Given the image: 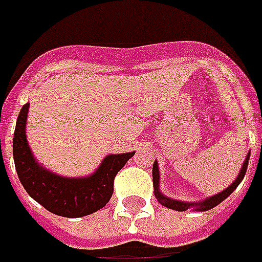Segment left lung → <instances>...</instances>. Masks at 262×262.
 <instances>
[{
  "label": "left lung",
  "mask_w": 262,
  "mask_h": 262,
  "mask_svg": "<svg viewBox=\"0 0 262 262\" xmlns=\"http://www.w3.org/2000/svg\"><path fill=\"white\" fill-rule=\"evenodd\" d=\"M248 159H250V152H248V155H247L246 159H244V162H243V166L240 168L238 175H237V178L233 181L231 185H229L226 189H223L222 192L213 194V196H209V198H206V199L203 200H199V202H183V200H176L172 199V198H168L166 194L162 193V192H161V183H159V179H161V176H159V165H158V162L155 161V162H154V166H152V181H154V193H155V198H157L158 202L162 206L176 211H185L189 210V209L193 211L210 210L213 207H216L217 205H220L224 199H227L230 194L233 193L235 189H237V186L240 185L241 181L244 179V175H246L247 172Z\"/></svg>",
  "instance_id": "obj_1"
}]
</instances>
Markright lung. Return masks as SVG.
I'll use <instances>...</instances> for the list:
<instances>
[{"mask_svg":"<svg viewBox=\"0 0 262 262\" xmlns=\"http://www.w3.org/2000/svg\"><path fill=\"white\" fill-rule=\"evenodd\" d=\"M29 103L24 105L14 133V162L18 178L27 193L46 210L63 217H83L103 209L114 192V178L135 152L110 154L89 176L57 175L33 155L27 138Z\"/></svg>","mask_w":262,"mask_h":262,"instance_id":"right-lung-1","label":"right lung"}]
</instances>
